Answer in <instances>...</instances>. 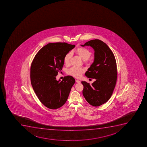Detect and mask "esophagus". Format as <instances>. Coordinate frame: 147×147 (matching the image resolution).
I'll list each match as a JSON object with an SVG mask.
<instances>
[{
    "instance_id": "1",
    "label": "esophagus",
    "mask_w": 147,
    "mask_h": 147,
    "mask_svg": "<svg viewBox=\"0 0 147 147\" xmlns=\"http://www.w3.org/2000/svg\"><path fill=\"white\" fill-rule=\"evenodd\" d=\"M76 82H77V83H80V80H76Z\"/></svg>"
}]
</instances>
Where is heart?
Returning a JSON list of instances; mask_svg holds the SVG:
<instances>
[{"instance_id":"1","label":"heart","mask_w":147,"mask_h":147,"mask_svg":"<svg viewBox=\"0 0 147 147\" xmlns=\"http://www.w3.org/2000/svg\"><path fill=\"white\" fill-rule=\"evenodd\" d=\"M75 52L84 60L87 61L91 55V52L87 48L85 47H79L75 50ZM72 56L71 52H68L65 54L64 58V62L66 65L69 63L70 59ZM84 72V69L82 67H73L68 70V74L74 77L79 78Z\"/></svg>"}]
</instances>
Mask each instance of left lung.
Segmentation results:
<instances>
[{
  "mask_svg": "<svg viewBox=\"0 0 147 147\" xmlns=\"http://www.w3.org/2000/svg\"><path fill=\"white\" fill-rule=\"evenodd\" d=\"M90 46L94 50V62L85 73V76L96 80L92 85L82 82V93L88 102L100 106L109 100L116 85L117 70L116 60L111 50L100 40H92L82 47Z\"/></svg>",
  "mask_w": 147,
  "mask_h": 147,
  "instance_id": "left-lung-1",
  "label": "left lung"
}]
</instances>
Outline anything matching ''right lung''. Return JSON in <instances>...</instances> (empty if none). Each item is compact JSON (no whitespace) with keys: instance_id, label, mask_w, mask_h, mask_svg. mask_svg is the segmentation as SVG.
Here are the masks:
<instances>
[{"instance_id":"1","label":"right lung","mask_w":147,"mask_h":147,"mask_svg":"<svg viewBox=\"0 0 147 147\" xmlns=\"http://www.w3.org/2000/svg\"><path fill=\"white\" fill-rule=\"evenodd\" d=\"M75 47L66 42L49 43L38 51L32 63L31 84L40 101L49 109L62 106L75 82L70 76L64 77L62 81L56 80L62 69L65 55Z\"/></svg>"}]
</instances>
